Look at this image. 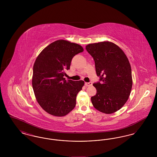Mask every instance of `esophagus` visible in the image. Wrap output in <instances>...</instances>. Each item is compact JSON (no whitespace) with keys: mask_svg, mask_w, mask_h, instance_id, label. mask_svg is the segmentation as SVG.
<instances>
[{"mask_svg":"<svg viewBox=\"0 0 157 157\" xmlns=\"http://www.w3.org/2000/svg\"><path fill=\"white\" fill-rule=\"evenodd\" d=\"M85 85L86 86H90L92 85V82H85Z\"/></svg>","mask_w":157,"mask_h":157,"instance_id":"esophagus-1","label":"esophagus"}]
</instances>
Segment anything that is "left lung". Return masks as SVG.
Returning a JSON list of instances; mask_svg holds the SVG:
<instances>
[{
  "instance_id": "left-lung-1",
  "label": "left lung",
  "mask_w": 157,
  "mask_h": 157,
  "mask_svg": "<svg viewBox=\"0 0 157 157\" xmlns=\"http://www.w3.org/2000/svg\"><path fill=\"white\" fill-rule=\"evenodd\" d=\"M95 61L99 81L93 85L97 94L91 97L94 108L110 114L120 109L128 99L132 86L131 67L118 46L105 41L86 46Z\"/></svg>"
}]
</instances>
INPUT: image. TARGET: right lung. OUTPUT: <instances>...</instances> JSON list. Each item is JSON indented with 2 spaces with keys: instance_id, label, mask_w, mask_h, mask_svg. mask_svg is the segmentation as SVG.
I'll use <instances>...</instances> for the list:
<instances>
[{
  "instance_id": "add662e5",
  "label": "right lung",
  "mask_w": 157,
  "mask_h": 157,
  "mask_svg": "<svg viewBox=\"0 0 157 157\" xmlns=\"http://www.w3.org/2000/svg\"><path fill=\"white\" fill-rule=\"evenodd\" d=\"M83 51L81 45L58 40L38 55L33 67L32 86L38 104L48 113L63 117L75 108L84 82L67 81L63 76L73 57Z\"/></svg>"
}]
</instances>
